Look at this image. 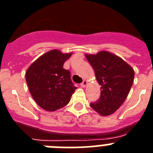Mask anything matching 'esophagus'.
<instances>
[{"label": "esophagus", "instance_id": "34e87169", "mask_svg": "<svg viewBox=\"0 0 153 153\" xmlns=\"http://www.w3.org/2000/svg\"><path fill=\"white\" fill-rule=\"evenodd\" d=\"M86 84H87V82H86V80H83V83H80V86H82V87H85V86H86Z\"/></svg>", "mask_w": 153, "mask_h": 153}]
</instances>
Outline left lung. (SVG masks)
<instances>
[{"instance_id":"left-lung-1","label":"left lung","mask_w":153,"mask_h":153,"mask_svg":"<svg viewBox=\"0 0 153 153\" xmlns=\"http://www.w3.org/2000/svg\"><path fill=\"white\" fill-rule=\"evenodd\" d=\"M100 85V97L90 106L101 116L113 114L123 103L134 79V70L122 58L107 51L86 54Z\"/></svg>"}]
</instances>
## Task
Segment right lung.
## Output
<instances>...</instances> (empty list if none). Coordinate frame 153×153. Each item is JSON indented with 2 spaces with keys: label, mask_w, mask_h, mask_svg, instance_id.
<instances>
[{
  "label": "right lung",
  "mask_w": 153,
  "mask_h": 153,
  "mask_svg": "<svg viewBox=\"0 0 153 153\" xmlns=\"http://www.w3.org/2000/svg\"><path fill=\"white\" fill-rule=\"evenodd\" d=\"M72 53L52 50L40 56L29 67L25 76L29 91L39 106L55 111L68 104L76 89L63 63Z\"/></svg>",
  "instance_id": "1"
}]
</instances>
